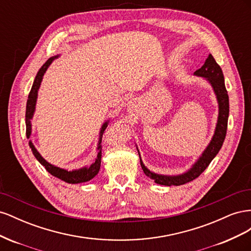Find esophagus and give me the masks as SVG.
<instances>
[{
    "mask_svg": "<svg viewBox=\"0 0 251 251\" xmlns=\"http://www.w3.org/2000/svg\"><path fill=\"white\" fill-rule=\"evenodd\" d=\"M126 107L128 112H137L140 107V100L138 98H131V100L127 101Z\"/></svg>",
    "mask_w": 251,
    "mask_h": 251,
    "instance_id": "1",
    "label": "esophagus"
}]
</instances>
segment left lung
I'll return each mask as SVG.
<instances>
[{
    "mask_svg": "<svg viewBox=\"0 0 251 251\" xmlns=\"http://www.w3.org/2000/svg\"><path fill=\"white\" fill-rule=\"evenodd\" d=\"M194 75L199 77H203L206 80L209 85L211 86L212 90H214V93L217 98L218 102V119L215 127L214 135L207 144V147L202 151V154L199 156V158L194 162L192 168H189L186 172L179 174V175H162V174H157L150 171L146 165H144L142 159L140 157V151L137 149L138 155L140 158V165L148 177L153 179L155 183L165 185V186H178L185 184L187 182H191L194 179L198 178L200 175L206 170L209 163L211 162L212 159H214L219 151L221 150L223 142L226 136L227 131V123H228V115H229V100H228V94H227V91L225 88L224 83V75L222 72V69L220 66L216 63L215 58L212 57L211 54L208 55V57L205 60L204 65L200 68V69L197 70Z\"/></svg>",
    "mask_w": 251,
    "mask_h": 251,
    "instance_id": "1",
    "label": "left lung"
}]
</instances>
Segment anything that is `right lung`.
Instances as JSON below:
<instances>
[{
  "instance_id": "1",
  "label": "right lung",
  "mask_w": 251,
  "mask_h": 251,
  "mask_svg": "<svg viewBox=\"0 0 251 251\" xmlns=\"http://www.w3.org/2000/svg\"><path fill=\"white\" fill-rule=\"evenodd\" d=\"M59 55H55L50 57L46 63H45L41 69L37 72L36 76L34 78L33 85L31 90H30V93L28 95V100H27V105H26V116H25V120H26V136L27 138L29 139L30 136H31L32 133V124L31 120L33 118L34 112H35V105H36V101H37V93H39V90L41 87V83L44 77V74L46 73L47 69L49 68V66L52 64V62L54 59H56ZM110 123V119L105 120L104 123L102 124V126H100V134H98V142H97V155L95 157V159L93 160V162L91 163L90 165L87 166H82L80 169H76V170H72V171H68L66 169H62L58 168L56 165H53L51 163H49L47 160H45L43 158V156L39 153L34 147V144L31 140H29V147L32 151V154L34 155V157L36 158V160L39 161L43 166H45V169L48 171V173H50L52 176H54L60 180H63L67 183H71V184H77V183H82V182H87L90 181L91 179H93L96 175L98 174L100 170V163H101V139H102V135L107 128L108 125Z\"/></svg>"
}]
</instances>
